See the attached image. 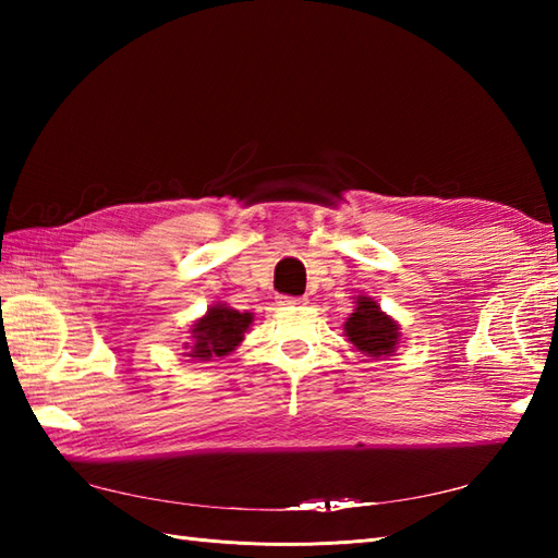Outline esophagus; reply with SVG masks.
Masks as SVG:
<instances>
[{"label": "esophagus", "mask_w": 558, "mask_h": 558, "mask_svg": "<svg viewBox=\"0 0 558 558\" xmlns=\"http://www.w3.org/2000/svg\"><path fill=\"white\" fill-rule=\"evenodd\" d=\"M278 302H280V304H304L306 300H304V298H290V294H280Z\"/></svg>", "instance_id": "esophagus-1"}]
</instances>
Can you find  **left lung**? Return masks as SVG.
Masks as SVG:
<instances>
[{
  "label": "left lung",
  "instance_id": "obj_1",
  "mask_svg": "<svg viewBox=\"0 0 558 558\" xmlns=\"http://www.w3.org/2000/svg\"><path fill=\"white\" fill-rule=\"evenodd\" d=\"M345 336L360 352L369 357H388L398 345V324L386 316L369 298L357 300V310L345 322Z\"/></svg>",
  "mask_w": 558,
  "mask_h": 558
}]
</instances>
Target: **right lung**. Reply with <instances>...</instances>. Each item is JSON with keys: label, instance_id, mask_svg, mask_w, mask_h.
Masks as SVG:
<instances>
[{"label": "right lung", "instance_id": "right-lung-1", "mask_svg": "<svg viewBox=\"0 0 558 558\" xmlns=\"http://www.w3.org/2000/svg\"><path fill=\"white\" fill-rule=\"evenodd\" d=\"M252 324V314H242L230 306L216 304L208 314L194 324L192 357L213 360L230 354L244 338V330Z\"/></svg>", "mask_w": 558, "mask_h": 558}]
</instances>
